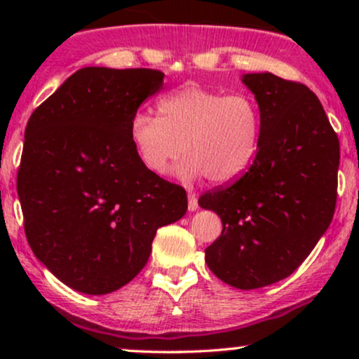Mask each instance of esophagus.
Instances as JSON below:
<instances>
[{"label":"esophagus","mask_w":359,"mask_h":359,"mask_svg":"<svg viewBox=\"0 0 359 359\" xmlns=\"http://www.w3.org/2000/svg\"><path fill=\"white\" fill-rule=\"evenodd\" d=\"M199 204H197V196L194 192H189V211H197Z\"/></svg>","instance_id":"obj_1"}]
</instances>
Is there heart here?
I'll use <instances>...</instances> for the list:
<instances>
[{"instance_id": "heart-1", "label": "heart", "mask_w": 359, "mask_h": 359, "mask_svg": "<svg viewBox=\"0 0 359 359\" xmlns=\"http://www.w3.org/2000/svg\"><path fill=\"white\" fill-rule=\"evenodd\" d=\"M156 109L158 118L138 111L130 121L131 143L151 174H165L184 151L180 177L208 175L214 184H228L257 158L262 111L250 94L187 86L163 96Z\"/></svg>"}]
</instances>
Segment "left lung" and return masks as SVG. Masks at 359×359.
<instances>
[{"label": "left lung", "instance_id": "1", "mask_svg": "<svg viewBox=\"0 0 359 359\" xmlns=\"http://www.w3.org/2000/svg\"><path fill=\"white\" fill-rule=\"evenodd\" d=\"M243 82L262 111L257 158L240 179L208 191L199 205L221 217L205 263L228 285L251 290L287 278L331 224L339 140L307 86L270 72Z\"/></svg>", "mask_w": 359, "mask_h": 359}]
</instances>
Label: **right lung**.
I'll return each mask as SVG.
<instances>
[{"instance_id":"1","label":"right lung","mask_w":359,"mask_h":359,"mask_svg":"<svg viewBox=\"0 0 359 359\" xmlns=\"http://www.w3.org/2000/svg\"><path fill=\"white\" fill-rule=\"evenodd\" d=\"M155 69L84 67L32 113L16 191L35 257L74 290L104 295L147 265L156 229L187 211L180 185L148 172L130 138Z\"/></svg>"}]
</instances>
